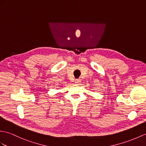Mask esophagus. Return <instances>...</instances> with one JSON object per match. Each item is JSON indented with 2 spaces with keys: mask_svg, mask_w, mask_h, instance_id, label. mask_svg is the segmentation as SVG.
I'll return each mask as SVG.
<instances>
[{
  "mask_svg": "<svg viewBox=\"0 0 146 146\" xmlns=\"http://www.w3.org/2000/svg\"><path fill=\"white\" fill-rule=\"evenodd\" d=\"M80 82H81V80L80 79H77L75 80V83L76 84H80Z\"/></svg>",
  "mask_w": 146,
  "mask_h": 146,
  "instance_id": "1",
  "label": "esophagus"
}]
</instances>
